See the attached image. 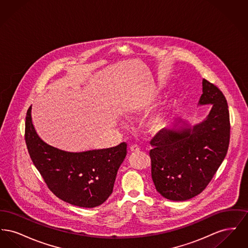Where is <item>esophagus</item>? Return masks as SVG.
I'll return each instance as SVG.
<instances>
[{"mask_svg": "<svg viewBox=\"0 0 248 248\" xmlns=\"http://www.w3.org/2000/svg\"><path fill=\"white\" fill-rule=\"evenodd\" d=\"M130 151L131 153H139L140 151V148L137 144H134L130 147Z\"/></svg>", "mask_w": 248, "mask_h": 248, "instance_id": "esophagus-1", "label": "esophagus"}]
</instances>
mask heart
I'll return each instance as SVG.
<instances>
[{
    "label": "heart",
    "mask_w": 248,
    "mask_h": 248,
    "mask_svg": "<svg viewBox=\"0 0 248 248\" xmlns=\"http://www.w3.org/2000/svg\"><path fill=\"white\" fill-rule=\"evenodd\" d=\"M141 106V101L137 100V101H135V102L131 105V110H138ZM163 124H164V121H163L162 117H157V118L153 120V122H152V126H153L154 129H160V128L163 126Z\"/></svg>",
    "instance_id": "obj_1"
}]
</instances>
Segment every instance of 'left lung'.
<instances>
[{
	"label": "left lung",
	"mask_w": 248,
	"mask_h": 248,
	"mask_svg": "<svg viewBox=\"0 0 248 248\" xmlns=\"http://www.w3.org/2000/svg\"><path fill=\"white\" fill-rule=\"evenodd\" d=\"M199 103L212 104L203 122L192 128L160 130L151 140L152 178L156 190L169 200H189L201 193L229 149L231 124L224 94L203 79Z\"/></svg>",
	"instance_id": "8db88e82"
}]
</instances>
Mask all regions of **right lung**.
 <instances>
[{
	"mask_svg": "<svg viewBox=\"0 0 248 248\" xmlns=\"http://www.w3.org/2000/svg\"><path fill=\"white\" fill-rule=\"evenodd\" d=\"M31 110V107L26 114L25 141L48 189L72 205L93 208L102 204L112 193L117 171L126 155V143L79 154L60 151L38 137Z\"/></svg>",
	"mask_w": 248,
	"mask_h": 248,
	"instance_id": "add662e5",
	"label": "right lung"
}]
</instances>
